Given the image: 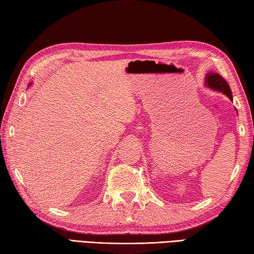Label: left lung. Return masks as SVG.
Instances as JSON below:
<instances>
[{"label": "left lung", "instance_id": "8db88e82", "mask_svg": "<svg viewBox=\"0 0 254 254\" xmlns=\"http://www.w3.org/2000/svg\"><path fill=\"white\" fill-rule=\"evenodd\" d=\"M205 85L214 90L220 91V93L227 96L228 98L233 101V95H231L230 86L219 74L214 72L206 74V76H205Z\"/></svg>", "mask_w": 254, "mask_h": 254}]
</instances>
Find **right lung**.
Masks as SVG:
<instances>
[{
  "instance_id": "add662e5",
  "label": "right lung",
  "mask_w": 254,
  "mask_h": 254,
  "mask_svg": "<svg viewBox=\"0 0 254 254\" xmlns=\"http://www.w3.org/2000/svg\"><path fill=\"white\" fill-rule=\"evenodd\" d=\"M29 85H30V84H29Z\"/></svg>"
}]
</instances>
